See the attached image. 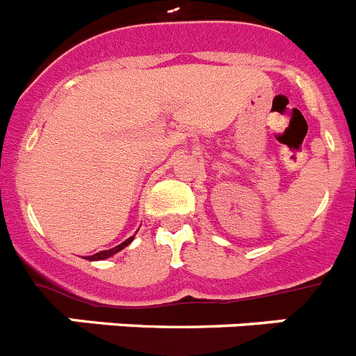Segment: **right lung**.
<instances>
[{"mask_svg": "<svg viewBox=\"0 0 356 356\" xmlns=\"http://www.w3.org/2000/svg\"><path fill=\"white\" fill-rule=\"evenodd\" d=\"M132 240H134V236L127 238L125 242H123V243H120V245L113 247V249H109V251H100V252H97V254L89 256L88 259H91V261H97V259H105V258H111V256H113V254H116V252H120V251H122V249H125V247L129 245V243H131Z\"/></svg>", "mask_w": 356, "mask_h": 356, "instance_id": "1", "label": "right lung"}]
</instances>
